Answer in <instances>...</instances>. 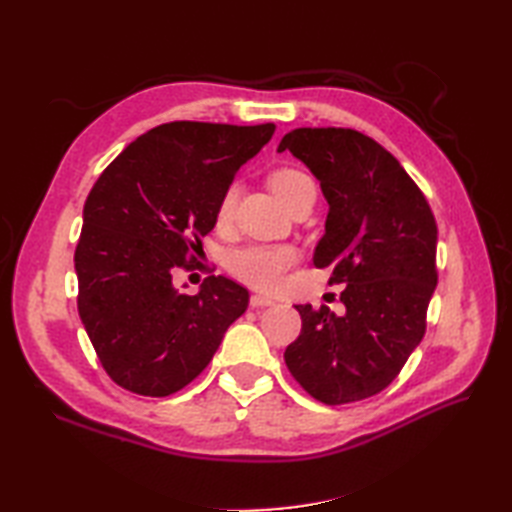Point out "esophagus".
Returning <instances> with one entry per match:
<instances>
[{"label":"esophagus","mask_w":512,"mask_h":512,"mask_svg":"<svg viewBox=\"0 0 512 512\" xmlns=\"http://www.w3.org/2000/svg\"><path fill=\"white\" fill-rule=\"evenodd\" d=\"M275 303V299L273 297H266V295H253L250 297V306L253 308H268V306H273Z\"/></svg>","instance_id":"34e87169"}]
</instances>
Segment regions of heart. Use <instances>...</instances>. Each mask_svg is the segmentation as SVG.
I'll use <instances>...</instances> for the list:
<instances>
[{
  "label": "heart",
  "instance_id": "b5f03b06",
  "mask_svg": "<svg viewBox=\"0 0 512 512\" xmlns=\"http://www.w3.org/2000/svg\"><path fill=\"white\" fill-rule=\"evenodd\" d=\"M270 189L275 191L281 202H286L297 189L306 187L312 180L297 169H277L270 176ZM237 198V189H226L220 206H217V220L226 222L233 213ZM297 262V253L290 246H246L239 248L228 257V270L248 286L262 288V290H275L284 284V277L288 268Z\"/></svg>",
  "mask_w": 512,
  "mask_h": 512
}]
</instances>
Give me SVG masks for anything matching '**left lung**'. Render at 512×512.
I'll list each match as a JSON object with an SVG mask.
<instances>
[{
    "mask_svg": "<svg viewBox=\"0 0 512 512\" xmlns=\"http://www.w3.org/2000/svg\"><path fill=\"white\" fill-rule=\"evenodd\" d=\"M310 169L328 202L317 268H332L345 310L295 306L301 334L286 347L297 383L325 405L383 391L424 336L438 284V226L400 162L376 140L336 127H301L281 138Z\"/></svg>",
    "mask_w": 512,
    "mask_h": 512,
    "instance_id": "obj_1",
    "label": "left lung"
}]
</instances>
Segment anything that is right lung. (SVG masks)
I'll return each instance as SVG.
<instances>
[{"instance_id": "add662e5", "label": "right lung", "mask_w": 512, "mask_h": 512, "mask_svg": "<svg viewBox=\"0 0 512 512\" xmlns=\"http://www.w3.org/2000/svg\"><path fill=\"white\" fill-rule=\"evenodd\" d=\"M273 134V123H167L129 143L96 180L74 270L83 328L116 385L140 396L182 389L246 312L244 286L209 277L184 295L173 270L198 253L228 184Z\"/></svg>"}]
</instances>
